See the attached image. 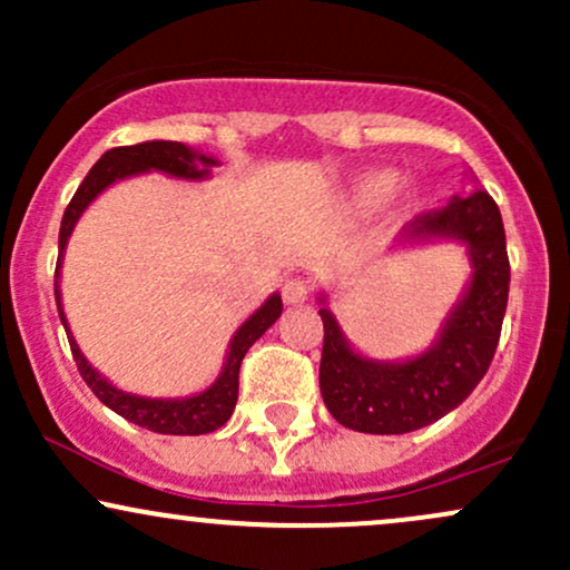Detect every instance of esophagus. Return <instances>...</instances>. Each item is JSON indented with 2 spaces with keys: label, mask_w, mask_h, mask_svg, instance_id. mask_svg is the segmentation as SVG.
<instances>
[{
  "label": "esophagus",
  "mask_w": 570,
  "mask_h": 570,
  "mask_svg": "<svg viewBox=\"0 0 570 570\" xmlns=\"http://www.w3.org/2000/svg\"><path fill=\"white\" fill-rule=\"evenodd\" d=\"M281 297H284L286 305H303L311 297V281L299 276L286 278L284 286H281Z\"/></svg>",
  "instance_id": "esophagus-1"
}]
</instances>
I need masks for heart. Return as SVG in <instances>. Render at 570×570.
<instances>
[{"mask_svg":"<svg viewBox=\"0 0 570 570\" xmlns=\"http://www.w3.org/2000/svg\"><path fill=\"white\" fill-rule=\"evenodd\" d=\"M396 189V176L391 171H377L364 176L356 187V198L362 206H377Z\"/></svg>","mask_w":570,"mask_h":570,"instance_id":"heart-1","label":"heart"}]
</instances>
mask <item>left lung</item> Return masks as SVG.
<instances>
[{
  "label": "left lung",
  "instance_id": "left-lung-1",
  "mask_svg": "<svg viewBox=\"0 0 570 570\" xmlns=\"http://www.w3.org/2000/svg\"><path fill=\"white\" fill-rule=\"evenodd\" d=\"M444 235L469 246L474 276L450 313L440 340L404 364L362 358L345 343L332 313L322 307L324 348L318 383L326 410L345 429L364 434H407L440 421L485 377L501 337L509 299V254L501 212L485 189L444 208L417 214L404 238Z\"/></svg>",
  "mask_w": 570,
  "mask_h": 570
}]
</instances>
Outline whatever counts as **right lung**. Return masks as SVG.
I'll return each instance as SVG.
<instances>
[{
  "label": "right lung",
  "mask_w": 570,
  "mask_h": 570,
  "mask_svg": "<svg viewBox=\"0 0 570 570\" xmlns=\"http://www.w3.org/2000/svg\"><path fill=\"white\" fill-rule=\"evenodd\" d=\"M200 161L203 169L197 168ZM217 160L206 158V155L193 153L179 141H144L134 144V147H115L107 149L101 155V160L90 168V174L85 176L82 185L77 187L75 198L69 200L67 212L61 219V233H58V263H56V303H58V316H61L63 330H67L71 356H75L77 370H80L82 381L88 383V389L107 404L109 410H115L117 415H122L126 421L136 423V426L155 431V434H187L198 436L208 434V431H217L225 426L227 417L233 415L235 402H238V372L240 362H244L246 351L265 335L267 326L281 316V297L273 294L267 303L254 313L248 322L235 332L230 343V356H227L225 372L219 375V381L208 391H203L198 396L189 399H144L126 394V391H117L112 383L104 381L98 372L85 362V356L77 348L75 337H71L67 318L61 311V297H58V271H61V257L63 248L71 230H75V222L80 219V214L88 208V203L101 193L104 187H109L117 179H126V176L141 174V171H166L171 176H181V179H200L208 174V166H214Z\"/></svg>",
  "instance_id": "1"
}]
</instances>
